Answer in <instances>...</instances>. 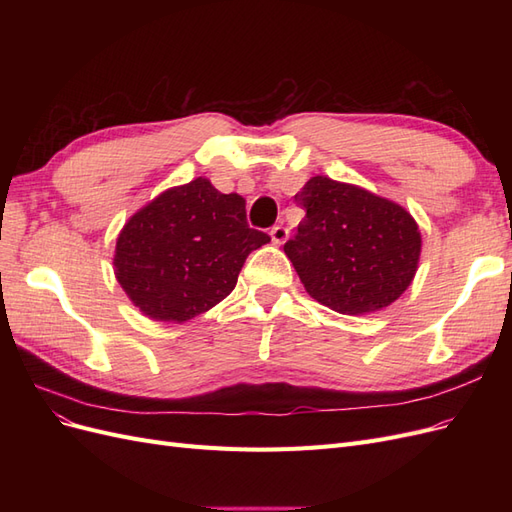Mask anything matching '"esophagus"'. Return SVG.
<instances>
[{"instance_id":"1","label":"esophagus","mask_w":512,"mask_h":512,"mask_svg":"<svg viewBox=\"0 0 512 512\" xmlns=\"http://www.w3.org/2000/svg\"><path fill=\"white\" fill-rule=\"evenodd\" d=\"M269 235H271V241H273L275 245H282V243H286V239H288V228L282 226V224H280V226H273Z\"/></svg>"}]
</instances>
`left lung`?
<instances>
[{
    "instance_id": "left-lung-1",
    "label": "left lung",
    "mask_w": 512,
    "mask_h": 512,
    "mask_svg": "<svg viewBox=\"0 0 512 512\" xmlns=\"http://www.w3.org/2000/svg\"><path fill=\"white\" fill-rule=\"evenodd\" d=\"M305 209L284 252L307 294L339 314H371L395 303L421 260V230L401 205L324 175L294 194Z\"/></svg>"
}]
</instances>
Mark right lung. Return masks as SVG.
<instances>
[{
  "label": "right lung",
  "instance_id": "1",
  "mask_svg": "<svg viewBox=\"0 0 512 512\" xmlns=\"http://www.w3.org/2000/svg\"><path fill=\"white\" fill-rule=\"evenodd\" d=\"M269 241L247 226L243 196L198 177L164 190L123 224L115 277L143 316L181 324L226 299L245 258Z\"/></svg>",
  "mask_w": 512,
  "mask_h": 512
}]
</instances>
